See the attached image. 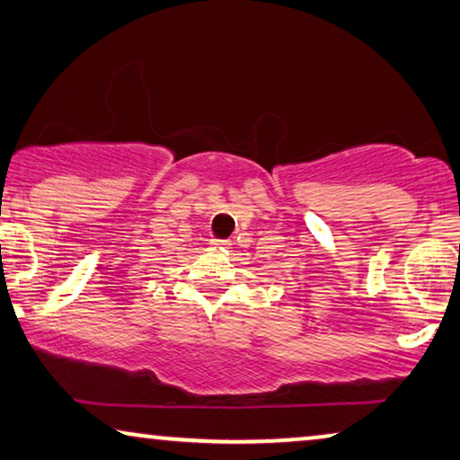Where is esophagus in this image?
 Instances as JSON below:
<instances>
[{
  "label": "esophagus",
  "instance_id": "esophagus-1",
  "mask_svg": "<svg viewBox=\"0 0 460 460\" xmlns=\"http://www.w3.org/2000/svg\"><path fill=\"white\" fill-rule=\"evenodd\" d=\"M212 243L217 245V248H229V239H212Z\"/></svg>",
  "mask_w": 460,
  "mask_h": 460
}]
</instances>
